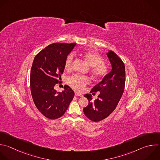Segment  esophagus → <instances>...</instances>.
<instances>
[{
	"instance_id": "obj_1",
	"label": "esophagus",
	"mask_w": 160,
	"mask_h": 160,
	"mask_svg": "<svg viewBox=\"0 0 160 160\" xmlns=\"http://www.w3.org/2000/svg\"><path fill=\"white\" fill-rule=\"evenodd\" d=\"M75 96H79V97H83V95L79 92H75Z\"/></svg>"
}]
</instances>
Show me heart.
Masks as SVG:
<instances>
[{"label": "heart", "mask_w": 160, "mask_h": 160, "mask_svg": "<svg viewBox=\"0 0 160 160\" xmlns=\"http://www.w3.org/2000/svg\"><path fill=\"white\" fill-rule=\"evenodd\" d=\"M80 55L87 62L90 68V72L95 78H102L108 73V68L104 63L103 59L98 53L87 51L80 53ZM74 55L71 53L66 58L65 68L67 70H71L73 67ZM68 84L76 90H82L90 82L87 77L80 75H73L68 78Z\"/></svg>", "instance_id": "heart-1"}]
</instances>
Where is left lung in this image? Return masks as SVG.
I'll list each match as a JSON object with an SVG mask.
<instances>
[{"label": "left lung", "mask_w": 160, "mask_h": 160, "mask_svg": "<svg viewBox=\"0 0 160 160\" xmlns=\"http://www.w3.org/2000/svg\"><path fill=\"white\" fill-rule=\"evenodd\" d=\"M107 56L111 63L112 70L90 91L100 92L98 98L92 102L91 94L84 95L88 100V105L83 108V112L87 118L93 122H98L105 119L115 110L124 90V63L112 51L107 53Z\"/></svg>", "instance_id": "left-lung-1"}]
</instances>
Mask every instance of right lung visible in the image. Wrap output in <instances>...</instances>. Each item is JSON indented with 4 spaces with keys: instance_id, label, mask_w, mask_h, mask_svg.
<instances>
[{
    "instance_id": "right-lung-1",
    "label": "right lung",
    "mask_w": 160,
    "mask_h": 160,
    "mask_svg": "<svg viewBox=\"0 0 160 160\" xmlns=\"http://www.w3.org/2000/svg\"><path fill=\"white\" fill-rule=\"evenodd\" d=\"M75 43L55 42L46 46L35 57L30 74L31 92L39 111L49 119L62 117L73 100L75 93L68 85L62 92L54 87L65 69V62Z\"/></svg>"
}]
</instances>
